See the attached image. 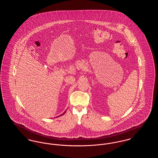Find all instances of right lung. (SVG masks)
I'll list each match as a JSON object with an SVG mask.
<instances>
[{
  "instance_id": "right-lung-1",
  "label": "right lung",
  "mask_w": 158,
  "mask_h": 158,
  "mask_svg": "<svg viewBox=\"0 0 158 158\" xmlns=\"http://www.w3.org/2000/svg\"><path fill=\"white\" fill-rule=\"evenodd\" d=\"M65 112H66V111H65ZM65 112H64V113H65ZM63 114H64V113H63ZM63 114H62V115H63Z\"/></svg>"
}]
</instances>
